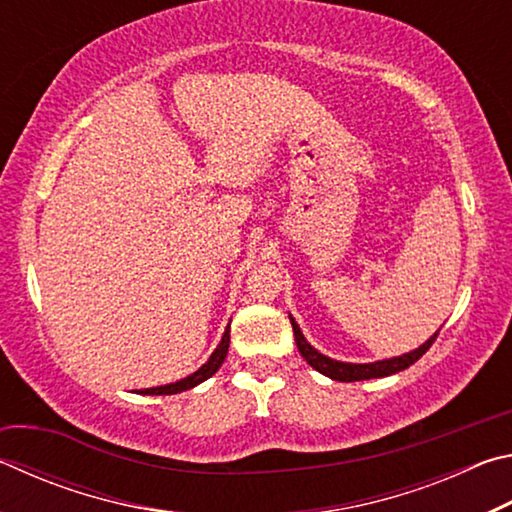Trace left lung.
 <instances>
[{"mask_svg":"<svg viewBox=\"0 0 512 512\" xmlns=\"http://www.w3.org/2000/svg\"><path fill=\"white\" fill-rule=\"evenodd\" d=\"M291 325H293V336H296V345H298L302 357H305V361L309 363L311 368L323 372L325 377L334 379V381H361V379H375V377L395 375V372L413 366V363L418 361L422 354L431 348L433 341L438 339V332H440V329H438V332L433 334L427 343L420 345L418 350H413L409 354H402V357L375 361V363H343V361L329 359V357H325V354H320L316 348H311L293 318H291Z\"/></svg>","mask_w":512,"mask_h":512,"instance_id":"1","label":"left lung"}]
</instances>
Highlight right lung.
Here are the masks:
<instances>
[{"label": "right lung", "instance_id": "obj_1", "mask_svg": "<svg viewBox=\"0 0 512 512\" xmlns=\"http://www.w3.org/2000/svg\"><path fill=\"white\" fill-rule=\"evenodd\" d=\"M228 348H230V327L225 329L223 339L219 343V348L212 352V357L207 359V363H203L201 368H198L194 375H189L185 379L176 381V384H167V386H158V388H144V391H137V393H144V395H173V393H183L189 391V388H194L201 384V381L210 379L216 370L221 368V363L228 357Z\"/></svg>", "mask_w": 512, "mask_h": 512}]
</instances>
